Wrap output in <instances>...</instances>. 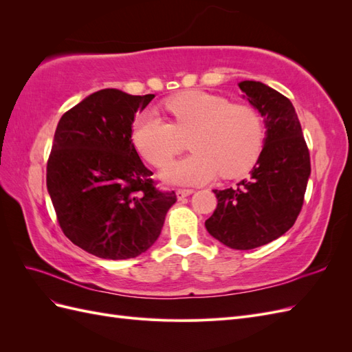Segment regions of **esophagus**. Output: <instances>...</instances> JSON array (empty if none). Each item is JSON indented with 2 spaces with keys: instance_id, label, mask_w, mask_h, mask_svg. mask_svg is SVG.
<instances>
[{
  "instance_id": "obj_1",
  "label": "esophagus",
  "mask_w": 352,
  "mask_h": 352,
  "mask_svg": "<svg viewBox=\"0 0 352 352\" xmlns=\"http://www.w3.org/2000/svg\"><path fill=\"white\" fill-rule=\"evenodd\" d=\"M194 192V189H185V188H179L177 190H176V195H177V198L179 199H182V198H185V197H188V195H190Z\"/></svg>"
}]
</instances>
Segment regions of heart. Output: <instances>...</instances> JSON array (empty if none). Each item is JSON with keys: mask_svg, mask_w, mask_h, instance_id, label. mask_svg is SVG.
<instances>
[{"mask_svg": "<svg viewBox=\"0 0 352 352\" xmlns=\"http://www.w3.org/2000/svg\"><path fill=\"white\" fill-rule=\"evenodd\" d=\"M166 109L175 123L145 111L133 124L132 141L153 166L163 167L185 150L189 140L195 153L164 168L168 182L198 185L219 173L235 177L257 162L264 131L260 116L248 105L204 91H186L170 98Z\"/></svg>", "mask_w": 352, "mask_h": 352, "instance_id": "b5f03b06", "label": "heart"}]
</instances>
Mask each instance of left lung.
<instances>
[{
	"instance_id": "8db88e82",
	"label": "left lung",
	"mask_w": 352,
	"mask_h": 352,
	"mask_svg": "<svg viewBox=\"0 0 352 352\" xmlns=\"http://www.w3.org/2000/svg\"><path fill=\"white\" fill-rule=\"evenodd\" d=\"M264 119L263 151L251 176L229 189H214L217 207L206 220L212 238L233 250H252L289 230L301 212L310 153L292 102L261 82L239 83Z\"/></svg>"
}]
</instances>
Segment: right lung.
I'll return each instance as SVG.
<instances>
[{"mask_svg":"<svg viewBox=\"0 0 352 352\" xmlns=\"http://www.w3.org/2000/svg\"><path fill=\"white\" fill-rule=\"evenodd\" d=\"M155 97L119 89L91 94L61 116L47 188L63 233L100 258L126 260L160 236L175 190L155 188L132 142L136 111Z\"/></svg>","mask_w":352,"mask_h":352,"instance_id":"right-lung-1","label":"right lung"}]
</instances>
